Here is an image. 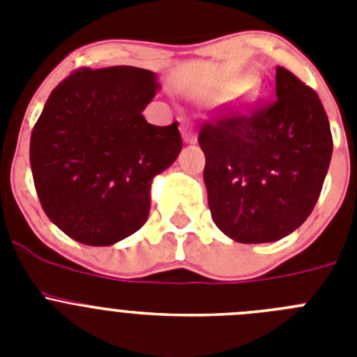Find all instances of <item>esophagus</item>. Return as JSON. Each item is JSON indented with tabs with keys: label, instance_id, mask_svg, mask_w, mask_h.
<instances>
[{
	"label": "esophagus",
	"instance_id": "1",
	"mask_svg": "<svg viewBox=\"0 0 357 357\" xmlns=\"http://www.w3.org/2000/svg\"><path fill=\"white\" fill-rule=\"evenodd\" d=\"M182 139L188 144L197 143V128L191 123V119H182Z\"/></svg>",
	"mask_w": 357,
	"mask_h": 357
}]
</instances>
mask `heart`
Masks as SVG:
<instances>
[{
  "mask_svg": "<svg viewBox=\"0 0 357 357\" xmlns=\"http://www.w3.org/2000/svg\"><path fill=\"white\" fill-rule=\"evenodd\" d=\"M243 85H245V82H232V84H227L225 87H223V89H222V94L236 93V91L243 89Z\"/></svg>",
  "mask_w": 357,
  "mask_h": 357,
  "instance_id": "obj_1",
  "label": "heart"
}]
</instances>
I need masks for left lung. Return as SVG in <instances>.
<instances>
[{"instance_id":"1","label":"left lung","mask_w":357,"mask_h":357,"mask_svg":"<svg viewBox=\"0 0 357 357\" xmlns=\"http://www.w3.org/2000/svg\"><path fill=\"white\" fill-rule=\"evenodd\" d=\"M277 102L254 116H225L200 130L214 223L238 243H272L307 220L333 155L320 98L284 68Z\"/></svg>"}]
</instances>
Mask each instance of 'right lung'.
Returning <instances> with one entry per match:
<instances>
[{"label": "right lung", "instance_id": "1", "mask_svg": "<svg viewBox=\"0 0 357 357\" xmlns=\"http://www.w3.org/2000/svg\"><path fill=\"white\" fill-rule=\"evenodd\" d=\"M157 73L134 66L80 69L56 85L30 139L44 213L75 241L110 247L150 214L151 182L182 150L178 123L155 127L143 110Z\"/></svg>", "mask_w": 357, "mask_h": 357}]
</instances>
